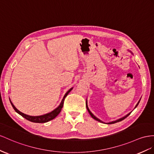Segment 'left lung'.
<instances>
[{"instance_id": "8db88e82", "label": "left lung", "mask_w": 154, "mask_h": 154, "mask_svg": "<svg viewBox=\"0 0 154 154\" xmlns=\"http://www.w3.org/2000/svg\"><path fill=\"white\" fill-rule=\"evenodd\" d=\"M139 102H140V101H139V102H138V103L137 104V105H136V107H135V108L137 107V105H139ZM86 108H87V110H88V112H89V114H90V115H91V116L94 118V120H97V121H98V122H102V123H103V122H102V121H101L100 119H98V118H96L95 116H94V115H93V114L91 112H90V110H89V109H88V106H87V103H86ZM130 114H131V113H129V114H128V115H126V116H125L124 117H123V118H120V119H119V120H116V121H113V122H109V123H107V124H115V123H116V122H120V121H122V120H124L125 119V118H127L129 115H130Z\"/></svg>"}]
</instances>
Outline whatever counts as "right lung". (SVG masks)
<instances>
[{
  "label": "right lung",
  "instance_id": "add662e5",
  "mask_svg": "<svg viewBox=\"0 0 154 154\" xmlns=\"http://www.w3.org/2000/svg\"><path fill=\"white\" fill-rule=\"evenodd\" d=\"M72 88H73L69 89L68 91L66 92V94L64 95V97H63V99H62V100L61 101L60 105H59L57 109H55L54 111H53L52 112H51L49 113H47V114H45V115H42V116H29V115H25V114L20 112L18 109H17L16 108H15V107L13 105V103H11V101L10 100V103H11V105H12V107H13V108H14V109L15 110V111H16L18 114H19V115H20L21 116H22L23 118H25V119L28 120L29 121H30V122H35V123H45V122H49V121H50L51 120L54 119V118L56 117V116H57L58 114L60 112L61 110H62V108L63 107V105H64L65 97L67 96H68V94L71 92V90H72Z\"/></svg>",
  "mask_w": 154,
  "mask_h": 154
}]
</instances>
